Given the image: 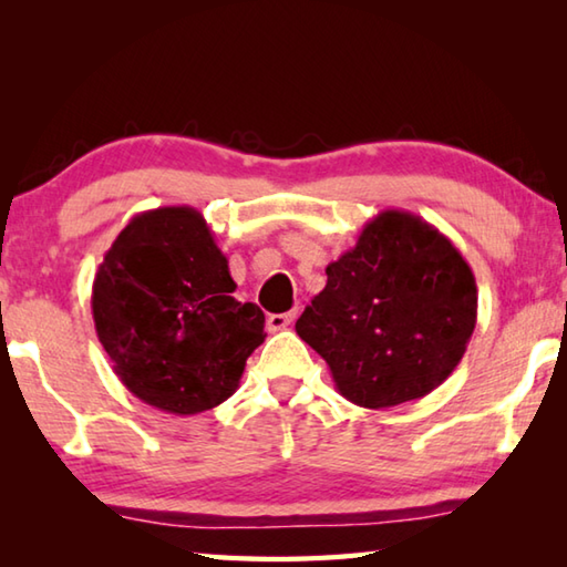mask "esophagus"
Returning a JSON list of instances; mask_svg holds the SVG:
<instances>
[{"label": "esophagus", "instance_id": "obj_1", "mask_svg": "<svg viewBox=\"0 0 567 567\" xmlns=\"http://www.w3.org/2000/svg\"><path fill=\"white\" fill-rule=\"evenodd\" d=\"M295 320H297V310L270 315V318H267V330H270V332H280V330H287V328H290V324H292Z\"/></svg>", "mask_w": 567, "mask_h": 567}]
</instances>
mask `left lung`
Instances as JSON below:
<instances>
[{"label":"left lung","mask_w":567,"mask_h":567,"mask_svg":"<svg viewBox=\"0 0 567 567\" xmlns=\"http://www.w3.org/2000/svg\"><path fill=\"white\" fill-rule=\"evenodd\" d=\"M295 330L360 408L425 398L450 378L477 322L475 275L457 247L405 209H382Z\"/></svg>","instance_id":"8db88e82"}]
</instances>
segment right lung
Here are the masks:
<instances>
[{"mask_svg":"<svg viewBox=\"0 0 567 567\" xmlns=\"http://www.w3.org/2000/svg\"><path fill=\"white\" fill-rule=\"evenodd\" d=\"M227 257L195 207L134 215L104 252L92 318L114 375L169 415L213 410L265 342V315L237 302Z\"/></svg>","mask_w":567,"mask_h":567,"instance_id":"add662e5","label":"right lung"}]
</instances>
